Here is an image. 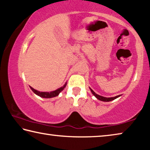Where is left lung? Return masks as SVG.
Listing matches in <instances>:
<instances>
[{
	"mask_svg": "<svg viewBox=\"0 0 150 150\" xmlns=\"http://www.w3.org/2000/svg\"><path fill=\"white\" fill-rule=\"evenodd\" d=\"M90 89H91V92H92V93L93 94V95H94V96H95L97 98L98 100H102V101H105V102H108V101L113 100L116 99V98H118V97H119V96H120V95H118V96H115V97L106 98V97H104V96H100V95H97V94H96V93H95V92H94V91H93L92 89H91V88H90Z\"/></svg>",
	"mask_w": 150,
	"mask_h": 150,
	"instance_id": "left-lung-1",
	"label": "left lung"
}]
</instances>
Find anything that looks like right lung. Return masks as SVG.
I'll list each match as a JSON object with an SVG mask.
<instances>
[{
    "mask_svg": "<svg viewBox=\"0 0 150 150\" xmlns=\"http://www.w3.org/2000/svg\"><path fill=\"white\" fill-rule=\"evenodd\" d=\"M66 85H67V83H65V84L63 85V87H60L59 88H58V89L55 90L54 91H52V92H50V93L40 92V91H37V90H35L34 88H33L31 87H30V88H31L33 92H34L35 94H36L37 95L41 96V97H43V98H52V97H55V96H56L59 95L61 91H62L63 89H64V88L65 87Z\"/></svg>",
    "mask_w": 150,
    "mask_h": 150,
    "instance_id": "1",
    "label": "right lung"
}]
</instances>
